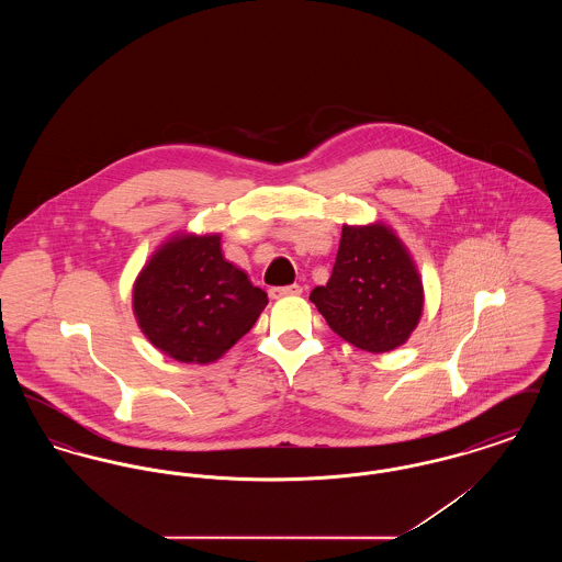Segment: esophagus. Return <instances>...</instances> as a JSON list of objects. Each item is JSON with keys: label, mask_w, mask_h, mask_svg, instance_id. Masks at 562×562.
<instances>
[{"label": "esophagus", "mask_w": 562, "mask_h": 562, "mask_svg": "<svg viewBox=\"0 0 562 562\" xmlns=\"http://www.w3.org/2000/svg\"><path fill=\"white\" fill-rule=\"evenodd\" d=\"M301 286L299 284H291V286H273V289H269V296L271 299H284V296H296V294H301Z\"/></svg>", "instance_id": "esophagus-1"}]
</instances>
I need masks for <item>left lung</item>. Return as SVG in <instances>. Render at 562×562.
<instances>
[{
    "label": "left lung",
    "instance_id": "8db88e82",
    "mask_svg": "<svg viewBox=\"0 0 562 562\" xmlns=\"http://www.w3.org/2000/svg\"><path fill=\"white\" fill-rule=\"evenodd\" d=\"M310 299L341 339L383 353L406 344L417 328L424 284L392 227L344 225L330 280Z\"/></svg>",
    "mask_w": 562,
    "mask_h": 562
}]
</instances>
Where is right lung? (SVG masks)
Segmentation results:
<instances>
[{
    "label": "right lung",
    "instance_id": "add662e5",
    "mask_svg": "<svg viewBox=\"0 0 562 562\" xmlns=\"http://www.w3.org/2000/svg\"><path fill=\"white\" fill-rule=\"evenodd\" d=\"M266 305L268 293L225 261L218 234H177L134 280V318L143 335L179 362L218 360Z\"/></svg>",
    "mask_w": 562,
    "mask_h": 562
}]
</instances>
